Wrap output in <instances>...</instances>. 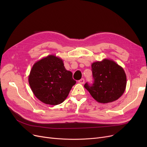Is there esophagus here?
<instances>
[{
    "label": "esophagus",
    "instance_id": "obj_1",
    "mask_svg": "<svg viewBox=\"0 0 147 147\" xmlns=\"http://www.w3.org/2000/svg\"><path fill=\"white\" fill-rule=\"evenodd\" d=\"M78 82H79V83H81V84H83V83H84V79H83V78L81 79L80 80H79L78 81Z\"/></svg>",
    "mask_w": 147,
    "mask_h": 147
}]
</instances>
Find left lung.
Returning <instances> with one entry per match:
<instances>
[{
	"mask_svg": "<svg viewBox=\"0 0 147 147\" xmlns=\"http://www.w3.org/2000/svg\"><path fill=\"white\" fill-rule=\"evenodd\" d=\"M92 83H86L85 88L96 101L108 103L115 101L124 93L126 76L124 69L113 61L105 59L92 64Z\"/></svg>",
	"mask_w": 147,
	"mask_h": 147,
	"instance_id": "1",
	"label": "left lung"
}]
</instances>
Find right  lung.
I'll return each mask as SVG.
<instances>
[{"label":"right lung","mask_w":147,"mask_h":147,"mask_svg":"<svg viewBox=\"0 0 147 147\" xmlns=\"http://www.w3.org/2000/svg\"><path fill=\"white\" fill-rule=\"evenodd\" d=\"M28 82L34 95L43 103L55 105L63 102L76 82L63 60L49 55L33 66Z\"/></svg>","instance_id":"right-lung-1"}]
</instances>
